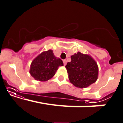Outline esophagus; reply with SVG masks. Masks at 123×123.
Returning <instances> with one entry per match:
<instances>
[{"mask_svg": "<svg viewBox=\"0 0 123 123\" xmlns=\"http://www.w3.org/2000/svg\"><path fill=\"white\" fill-rule=\"evenodd\" d=\"M63 63H64V65L66 66V63H67V61H66V60H63Z\"/></svg>", "mask_w": 123, "mask_h": 123, "instance_id": "obj_1", "label": "esophagus"}]
</instances>
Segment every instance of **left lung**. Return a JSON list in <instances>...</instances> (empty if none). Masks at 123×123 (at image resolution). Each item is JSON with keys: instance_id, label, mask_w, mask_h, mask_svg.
<instances>
[{"instance_id": "obj_1", "label": "left lung", "mask_w": 123, "mask_h": 123, "mask_svg": "<svg viewBox=\"0 0 123 123\" xmlns=\"http://www.w3.org/2000/svg\"><path fill=\"white\" fill-rule=\"evenodd\" d=\"M66 65L70 82L78 88H85L94 83L98 77V66L89 54L80 52L71 55Z\"/></svg>"}]
</instances>
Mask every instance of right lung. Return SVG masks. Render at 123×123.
<instances>
[{
	"label": "right lung",
	"instance_id": "add662e5",
	"mask_svg": "<svg viewBox=\"0 0 123 123\" xmlns=\"http://www.w3.org/2000/svg\"><path fill=\"white\" fill-rule=\"evenodd\" d=\"M63 66V61L55 57L51 49L43 51L31 62L30 73L36 80L46 81L55 74L59 66Z\"/></svg>",
	"mask_w": 123,
	"mask_h": 123
}]
</instances>
